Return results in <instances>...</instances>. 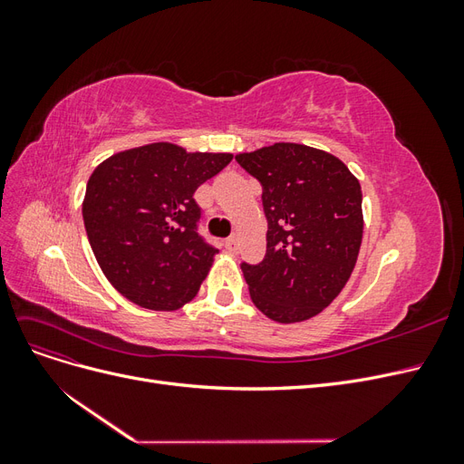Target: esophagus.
Returning a JSON list of instances; mask_svg holds the SVG:
<instances>
[{
	"label": "esophagus",
	"mask_w": 464,
	"mask_h": 464,
	"mask_svg": "<svg viewBox=\"0 0 464 464\" xmlns=\"http://www.w3.org/2000/svg\"><path fill=\"white\" fill-rule=\"evenodd\" d=\"M224 247H227L228 251H232V254H234V251L237 249V244H236V237H228V240H224Z\"/></svg>",
	"instance_id": "34e87169"
}]
</instances>
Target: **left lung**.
Instances as JSON below:
<instances>
[{
	"mask_svg": "<svg viewBox=\"0 0 464 464\" xmlns=\"http://www.w3.org/2000/svg\"><path fill=\"white\" fill-rule=\"evenodd\" d=\"M263 188L266 254L242 263L249 296L266 317L296 323L317 315L353 275L362 244V189L325 150L275 143L237 154Z\"/></svg>",
	"mask_w": 464,
	"mask_h": 464,
	"instance_id": "1",
	"label": "left lung"
}]
</instances>
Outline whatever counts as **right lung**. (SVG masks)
<instances>
[{
	"label": "right lung",
	"instance_id": "1",
	"mask_svg": "<svg viewBox=\"0 0 464 464\" xmlns=\"http://www.w3.org/2000/svg\"><path fill=\"white\" fill-rule=\"evenodd\" d=\"M230 160L227 152L152 143L96 168L82 220L98 265L121 296L154 312L195 298L218 249L199 234L193 193Z\"/></svg>",
	"mask_w": 464,
	"mask_h": 464
}]
</instances>
